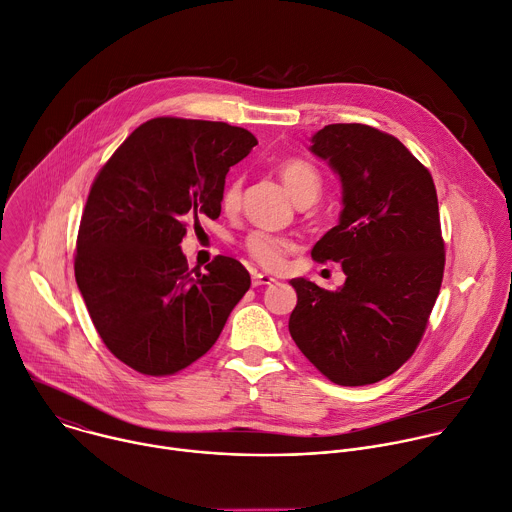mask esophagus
<instances>
[{
    "label": "esophagus",
    "instance_id": "obj_1",
    "mask_svg": "<svg viewBox=\"0 0 512 512\" xmlns=\"http://www.w3.org/2000/svg\"><path fill=\"white\" fill-rule=\"evenodd\" d=\"M272 282H276V278H272L270 274H262V272H254V274H252V286H254V288H258V286H268V284H272Z\"/></svg>",
    "mask_w": 512,
    "mask_h": 512
}]
</instances>
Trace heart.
I'll list each match as a JSON object with an SVG mask.
<instances>
[{
    "label": "heart",
    "instance_id": "obj_1",
    "mask_svg": "<svg viewBox=\"0 0 512 512\" xmlns=\"http://www.w3.org/2000/svg\"><path fill=\"white\" fill-rule=\"evenodd\" d=\"M280 177L288 189V193L292 195V199L304 201V199H313L317 201V197L321 195V187H323V179L321 173L306 161L300 159H292V161H284L280 165ZM240 201V181L234 179L226 185L224 195H222V203L224 208L234 210ZM246 250L248 254L262 264L264 268H280L288 250H290V240L282 238V236H274L268 232H252L246 238Z\"/></svg>",
    "mask_w": 512,
    "mask_h": 512
}]
</instances>
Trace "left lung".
I'll list each match as a JSON object with an SVG mask.
<instances>
[{
    "label": "left lung",
    "mask_w": 512,
    "mask_h": 512,
    "mask_svg": "<svg viewBox=\"0 0 512 512\" xmlns=\"http://www.w3.org/2000/svg\"><path fill=\"white\" fill-rule=\"evenodd\" d=\"M311 153L341 181L339 224L313 248L341 262L345 284L292 278L290 337L339 385H369L416 351L444 276L438 195L430 171L395 137L369 125H327Z\"/></svg>",
    "instance_id": "1"
}]
</instances>
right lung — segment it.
Wrapping results in <instances>:
<instances>
[{"label": "right lung", "instance_id": "right-lung-1", "mask_svg": "<svg viewBox=\"0 0 512 512\" xmlns=\"http://www.w3.org/2000/svg\"><path fill=\"white\" fill-rule=\"evenodd\" d=\"M256 137L228 123L153 119L96 175L76 240L74 276L109 351L145 375H173L218 341L250 288L248 270L216 256L187 270L185 222L220 218L226 175Z\"/></svg>", "mask_w": 512, "mask_h": 512}]
</instances>
